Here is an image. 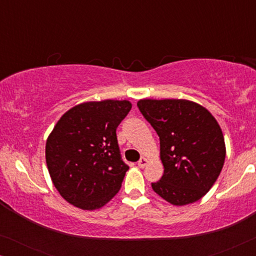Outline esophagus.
Here are the masks:
<instances>
[{
  "label": "esophagus",
  "instance_id": "obj_1",
  "mask_svg": "<svg viewBox=\"0 0 256 256\" xmlns=\"http://www.w3.org/2000/svg\"><path fill=\"white\" fill-rule=\"evenodd\" d=\"M146 164H148V160H146V157H141V160H140L138 162V166L140 168H144Z\"/></svg>",
  "mask_w": 256,
  "mask_h": 256
}]
</instances>
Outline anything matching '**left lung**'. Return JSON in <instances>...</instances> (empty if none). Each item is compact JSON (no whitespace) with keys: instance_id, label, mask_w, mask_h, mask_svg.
<instances>
[{"instance_id":"1","label":"left lung","mask_w":256,"mask_h":256,"mask_svg":"<svg viewBox=\"0 0 256 256\" xmlns=\"http://www.w3.org/2000/svg\"><path fill=\"white\" fill-rule=\"evenodd\" d=\"M138 107L160 136L162 178L152 190L170 204L183 206L208 194L222 169L225 140L214 116L184 99H142Z\"/></svg>"}]
</instances>
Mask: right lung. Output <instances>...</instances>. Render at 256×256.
I'll use <instances>...</instances> for the list:
<instances>
[{
  "mask_svg": "<svg viewBox=\"0 0 256 256\" xmlns=\"http://www.w3.org/2000/svg\"><path fill=\"white\" fill-rule=\"evenodd\" d=\"M132 110L128 100L84 102L68 110L48 135V174L66 202L82 210L106 205L129 166L121 158L116 128Z\"/></svg>",
  "mask_w": 256,
  "mask_h": 256,
  "instance_id": "add662e5",
  "label": "right lung"
}]
</instances>
